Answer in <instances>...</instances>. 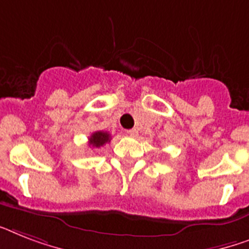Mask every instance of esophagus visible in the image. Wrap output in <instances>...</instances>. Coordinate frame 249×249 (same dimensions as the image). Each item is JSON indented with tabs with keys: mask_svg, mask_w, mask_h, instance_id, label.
<instances>
[{
	"mask_svg": "<svg viewBox=\"0 0 249 249\" xmlns=\"http://www.w3.org/2000/svg\"><path fill=\"white\" fill-rule=\"evenodd\" d=\"M128 134L130 137H138V130L137 129H130V130H128Z\"/></svg>",
	"mask_w": 249,
	"mask_h": 249,
	"instance_id": "34e87169",
	"label": "esophagus"
}]
</instances>
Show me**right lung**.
Returning a JSON list of instances; mask_svg holds the SVG:
<instances>
[{"instance_id": "right-lung-1", "label": "right lung", "mask_w": 249, "mask_h": 249, "mask_svg": "<svg viewBox=\"0 0 249 249\" xmlns=\"http://www.w3.org/2000/svg\"><path fill=\"white\" fill-rule=\"evenodd\" d=\"M110 133H107V131H94L89 137L88 144L92 145V147H96V148H100V147L105 145L106 143H110Z\"/></svg>"}]
</instances>
